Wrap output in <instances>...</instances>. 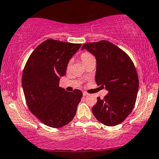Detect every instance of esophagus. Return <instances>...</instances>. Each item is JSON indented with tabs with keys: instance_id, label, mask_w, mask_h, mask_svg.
Listing matches in <instances>:
<instances>
[{
	"instance_id": "34e87169",
	"label": "esophagus",
	"mask_w": 159,
	"mask_h": 159,
	"mask_svg": "<svg viewBox=\"0 0 159 159\" xmlns=\"http://www.w3.org/2000/svg\"><path fill=\"white\" fill-rule=\"evenodd\" d=\"M88 94H89V93H87L86 91H83V95H84V96H87Z\"/></svg>"
}]
</instances>
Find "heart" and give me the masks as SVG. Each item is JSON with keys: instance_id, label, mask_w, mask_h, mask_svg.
<instances>
[{"instance_id": "heart-1", "label": "heart", "mask_w": 159, "mask_h": 159, "mask_svg": "<svg viewBox=\"0 0 159 159\" xmlns=\"http://www.w3.org/2000/svg\"><path fill=\"white\" fill-rule=\"evenodd\" d=\"M93 58H94V57H93V55L89 52H84L80 54V59H81L83 63L84 64L86 63L87 62H89V60L93 59ZM70 62H69L68 67L70 66Z\"/></svg>"}]
</instances>
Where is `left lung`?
Instances as JSON below:
<instances>
[{
  "instance_id": "1",
  "label": "left lung",
  "mask_w": 159,
  "mask_h": 159,
  "mask_svg": "<svg viewBox=\"0 0 159 159\" xmlns=\"http://www.w3.org/2000/svg\"><path fill=\"white\" fill-rule=\"evenodd\" d=\"M84 49L97 60V85L108 91L103 99L97 98L93 115L107 126L119 125L131 113L137 99L139 80L133 62L126 52L107 40L86 43Z\"/></svg>"
}]
</instances>
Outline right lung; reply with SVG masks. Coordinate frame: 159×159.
I'll use <instances>...</instances> for the list:
<instances>
[{"mask_svg":"<svg viewBox=\"0 0 159 159\" xmlns=\"http://www.w3.org/2000/svg\"><path fill=\"white\" fill-rule=\"evenodd\" d=\"M81 44L48 39L35 48L24 66L22 86L26 104L31 112L49 127L68 124L76 113L83 93L59 87L69 60Z\"/></svg>","mask_w":159,"mask_h":159,"instance_id":"right-lung-1","label":"right lung"}]
</instances>
